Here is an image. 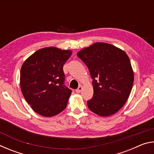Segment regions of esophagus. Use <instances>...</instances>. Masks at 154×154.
Masks as SVG:
<instances>
[{
    "instance_id": "obj_1",
    "label": "esophagus",
    "mask_w": 154,
    "mask_h": 154,
    "mask_svg": "<svg viewBox=\"0 0 154 154\" xmlns=\"http://www.w3.org/2000/svg\"><path fill=\"white\" fill-rule=\"evenodd\" d=\"M82 89H83V87L82 86V85H80V86H79V88H78L77 89L75 90V91H76L77 93H80L81 92H82Z\"/></svg>"
}]
</instances>
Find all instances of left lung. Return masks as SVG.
I'll use <instances>...</instances> for the list:
<instances>
[{
	"label": "left lung",
	"mask_w": 154,
	"mask_h": 154,
	"mask_svg": "<svg viewBox=\"0 0 154 154\" xmlns=\"http://www.w3.org/2000/svg\"><path fill=\"white\" fill-rule=\"evenodd\" d=\"M89 69L94 88L87 101L90 111L100 116L118 112L128 98L134 73L126 52L106 43H96L77 53Z\"/></svg>",
	"instance_id": "8db88e82"
}]
</instances>
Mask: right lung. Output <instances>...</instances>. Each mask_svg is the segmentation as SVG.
I'll list each match as a JSON object with an SVG mask.
<instances>
[{"mask_svg":"<svg viewBox=\"0 0 154 154\" xmlns=\"http://www.w3.org/2000/svg\"><path fill=\"white\" fill-rule=\"evenodd\" d=\"M71 54V50L45 48L35 52L22 64L21 90L41 116H54L66 108L72 91L64 85L63 65Z\"/></svg>","mask_w":154,"mask_h":154,"instance_id":"obj_1","label":"right lung"}]
</instances>
